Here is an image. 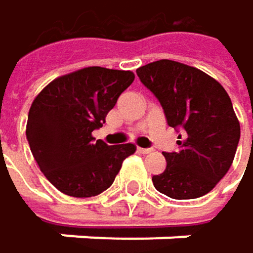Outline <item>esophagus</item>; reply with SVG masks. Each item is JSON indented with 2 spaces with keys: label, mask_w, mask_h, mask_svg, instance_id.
Returning a JSON list of instances; mask_svg holds the SVG:
<instances>
[{
  "label": "esophagus",
  "mask_w": 253,
  "mask_h": 253,
  "mask_svg": "<svg viewBox=\"0 0 253 253\" xmlns=\"http://www.w3.org/2000/svg\"><path fill=\"white\" fill-rule=\"evenodd\" d=\"M152 149H149V148H138V152H142V154H149Z\"/></svg>",
  "instance_id": "34e87169"
}]
</instances>
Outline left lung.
I'll return each mask as SVG.
<instances>
[{"label":"left lung","instance_id":"1","mask_svg":"<svg viewBox=\"0 0 253 253\" xmlns=\"http://www.w3.org/2000/svg\"><path fill=\"white\" fill-rule=\"evenodd\" d=\"M160 101L168 124L182 129L178 151L164 152L168 166L154 187L172 199H196L226 175L240 140V122L223 85L198 68L158 60L137 69Z\"/></svg>","mask_w":253,"mask_h":253}]
</instances>
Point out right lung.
I'll return each instance as SVG.
<instances>
[{
  "label": "right lung",
  "mask_w": 253,
  "mask_h": 253,
  "mask_svg": "<svg viewBox=\"0 0 253 253\" xmlns=\"http://www.w3.org/2000/svg\"><path fill=\"white\" fill-rule=\"evenodd\" d=\"M132 81L131 71L89 66L52 80L34 98L27 140L41 170L61 193L101 195L135 152L132 143L108 146L92 135Z\"/></svg>",
  "instance_id": "obj_1"
}]
</instances>
